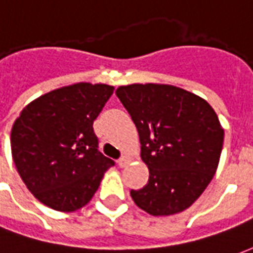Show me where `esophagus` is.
I'll use <instances>...</instances> for the list:
<instances>
[{"mask_svg":"<svg viewBox=\"0 0 253 253\" xmlns=\"http://www.w3.org/2000/svg\"><path fill=\"white\" fill-rule=\"evenodd\" d=\"M130 157L128 156H123L119 161H118V165L121 167V168H125V167H127L128 165V163H130Z\"/></svg>","mask_w":253,"mask_h":253,"instance_id":"1","label":"esophagus"}]
</instances>
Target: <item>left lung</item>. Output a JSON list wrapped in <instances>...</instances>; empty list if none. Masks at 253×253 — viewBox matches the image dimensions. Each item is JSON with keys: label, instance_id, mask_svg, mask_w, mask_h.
<instances>
[{"label": "left lung", "instance_id": "obj_1", "mask_svg": "<svg viewBox=\"0 0 253 253\" xmlns=\"http://www.w3.org/2000/svg\"><path fill=\"white\" fill-rule=\"evenodd\" d=\"M116 96L137 127L149 181L132 201L154 217L173 215L206 190L218 168L223 128L206 100L175 85L131 84Z\"/></svg>", "mask_w": 253, "mask_h": 253}]
</instances>
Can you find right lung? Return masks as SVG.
Here are the masks:
<instances>
[{"label": "right lung", "mask_w": 253, "mask_h": 253, "mask_svg": "<svg viewBox=\"0 0 253 253\" xmlns=\"http://www.w3.org/2000/svg\"><path fill=\"white\" fill-rule=\"evenodd\" d=\"M112 93L107 84H73L32 100L14 121L16 169L31 194L52 210L85 206L114 165L97 150L93 132V121Z\"/></svg>", "instance_id": "right-lung-1"}]
</instances>
